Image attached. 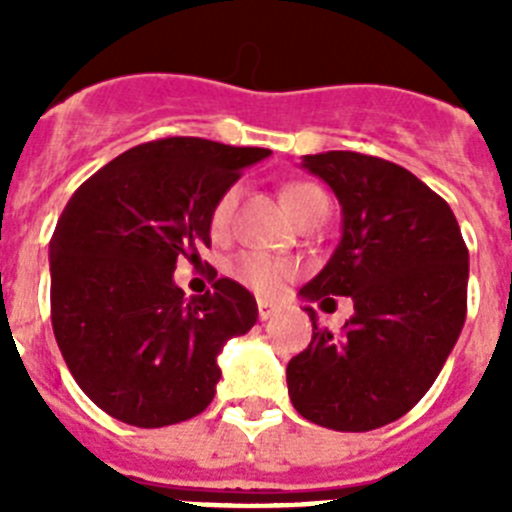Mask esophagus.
Masks as SVG:
<instances>
[{
	"instance_id": "34e87169",
	"label": "esophagus",
	"mask_w": 512,
	"mask_h": 512,
	"mask_svg": "<svg viewBox=\"0 0 512 512\" xmlns=\"http://www.w3.org/2000/svg\"><path fill=\"white\" fill-rule=\"evenodd\" d=\"M274 310H277V307L271 305V302L259 300V318H261V320H269L271 315H274Z\"/></svg>"
}]
</instances>
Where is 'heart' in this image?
I'll use <instances>...</instances> for the list:
<instances>
[{
	"mask_svg": "<svg viewBox=\"0 0 512 512\" xmlns=\"http://www.w3.org/2000/svg\"><path fill=\"white\" fill-rule=\"evenodd\" d=\"M282 200L284 207L289 210V215L295 217L297 223L305 220L307 215H312V212L328 210V197H325L323 189L307 182H297L284 187ZM238 202H241V187H230L220 194V200L215 202V207H212L210 212V233L215 235V238H225V235L230 233ZM230 274H233L241 284L251 287L253 292L271 297L277 295L279 289H282V284L295 274V266L284 259L266 256V253H241V256L230 264Z\"/></svg>",
	"mask_w": 512,
	"mask_h": 512,
	"instance_id": "heart-1",
	"label": "heart"
}]
</instances>
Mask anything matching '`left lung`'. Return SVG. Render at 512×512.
Instances as JSON below:
<instances>
[{
  "label": "left lung",
  "mask_w": 512,
  "mask_h": 512,
  "mask_svg": "<svg viewBox=\"0 0 512 512\" xmlns=\"http://www.w3.org/2000/svg\"><path fill=\"white\" fill-rule=\"evenodd\" d=\"M341 202L343 235L305 300L351 297L343 333L320 328L287 364L292 405L333 431H374L431 390L467 318L469 251L454 212L408 169L377 156H305Z\"/></svg>",
  "instance_id": "left-lung-1"
}]
</instances>
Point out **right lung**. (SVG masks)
Returning <instances> with one entry per match:
<instances>
[{
	"label": "right lung",
	"mask_w": 512,
	"mask_h": 512,
	"mask_svg": "<svg viewBox=\"0 0 512 512\" xmlns=\"http://www.w3.org/2000/svg\"><path fill=\"white\" fill-rule=\"evenodd\" d=\"M269 148L161 138L120 153L63 207L51 238V320L89 400L138 428L194 418L215 397L217 354L259 318L223 277L184 300L179 259L200 264L210 212Z\"/></svg>",
	"instance_id": "add662e5"
}]
</instances>
